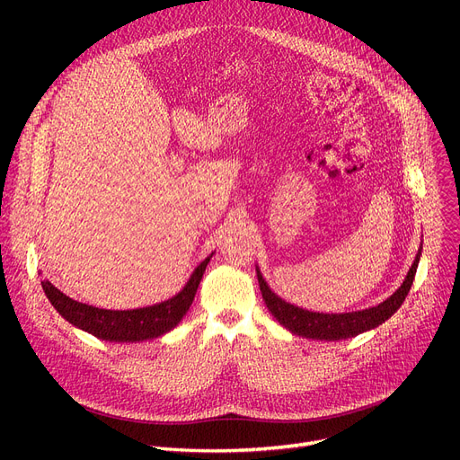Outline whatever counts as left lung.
Listing matches in <instances>:
<instances>
[{
	"label": "left lung",
	"instance_id": "1",
	"mask_svg": "<svg viewBox=\"0 0 460 460\" xmlns=\"http://www.w3.org/2000/svg\"><path fill=\"white\" fill-rule=\"evenodd\" d=\"M420 255H421V248L416 255V261L412 262V269L408 270L402 285L388 300H384L375 307L352 311V313H332L330 315V313H313V311L296 307L293 304L281 300L278 295L270 291V287L262 279V274L259 272V269H257V279H259L264 304H267L274 319L279 324H283L288 332L302 337H309V340L337 341V340H347V337H354L361 332L373 330L394 315L404 302L406 295L410 293V287H412V281L418 270Z\"/></svg>",
	"mask_w": 460,
	"mask_h": 460
}]
</instances>
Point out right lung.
I'll list each match as a JSON object with an SVG mask.
<instances>
[{
  "label": "right lung",
  "instance_id": "1",
  "mask_svg": "<svg viewBox=\"0 0 460 460\" xmlns=\"http://www.w3.org/2000/svg\"><path fill=\"white\" fill-rule=\"evenodd\" d=\"M212 253L193 270L191 278L184 285L182 291L169 298L165 302L139 307V309H128V311H113V309H101L94 305H87L82 302H76L63 295L59 288H56L50 281L44 279L42 291L50 304L58 309L59 315L75 324L76 328L99 337L104 341H115V343H134V341H145L155 340V337L164 335L165 332L173 330L186 311L190 309L193 296L198 293L199 281L203 278V272L210 261Z\"/></svg>",
  "mask_w": 460,
  "mask_h": 460
}]
</instances>
